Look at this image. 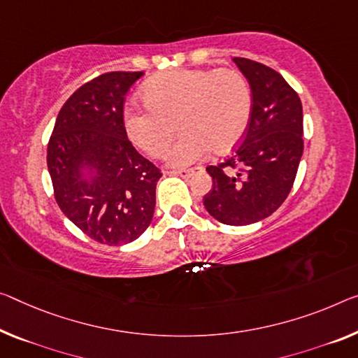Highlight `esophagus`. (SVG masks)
Returning <instances> with one entry per match:
<instances>
[{"label": "esophagus", "instance_id": "esophagus-1", "mask_svg": "<svg viewBox=\"0 0 358 358\" xmlns=\"http://www.w3.org/2000/svg\"><path fill=\"white\" fill-rule=\"evenodd\" d=\"M169 174L180 176V178L189 179V178H192V176H194V169H179V171H171Z\"/></svg>", "mask_w": 358, "mask_h": 358}]
</instances>
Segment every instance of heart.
Instances as JSON below:
<instances>
[{"label":"heart","mask_w":358,"mask_h":358,"mask_svg":"<svg viewBox=\"0 0 358 358\" xmlns=\"http://www.w3.org/2000/svg\"><path fill=\"white\" fill-rule=\"evenodd\" d=\"M141 99L148 110H126V133L141 150L158 158L171 145L179 123L184 133L168 153L173 166H189L211 148H232L251 118L250 86L232 69L164 71L142 86Z\"/></svg>","instance_id":"obj_1"}]
</instances>
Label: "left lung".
<instances>
[{
  "label": "left lung",
  "mask_w": 358,
  "mask_h": 358,
  "mask_svg": "<svg viewBox=\"0 0 358 358\" xmlns=\"http://www.w3.org/2000/svg\"><path fill=\"white\" fill-rule=\"evenodd\" d=\"M248 80L251 118L241 145L217 166H208L213 187L206 211L227 225L259 222L287 200L304 150L302 103L278 71L234 57Z\"/></svg>",
  "instance_id": "obj_1"
}]
</instances>
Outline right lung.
Returning <instances> with one entry per match:
<instances>
[{"mask_svg":"<svg viewBox=\"0 0 358 358\" xmlns=\"http://www.w3.org/2000/svg\"><path fill=\"white\" fill-rule=\"evenodd\" d=\"M144 71H110L76 90L60 108L48 145L54 196L99 243H131L155 211L160 169L128 141L123 103Z\"/></svg>","mask_w":358,"mask_h":358,"instance_id":"obj_1","label":"right lung"}]
</instances>
